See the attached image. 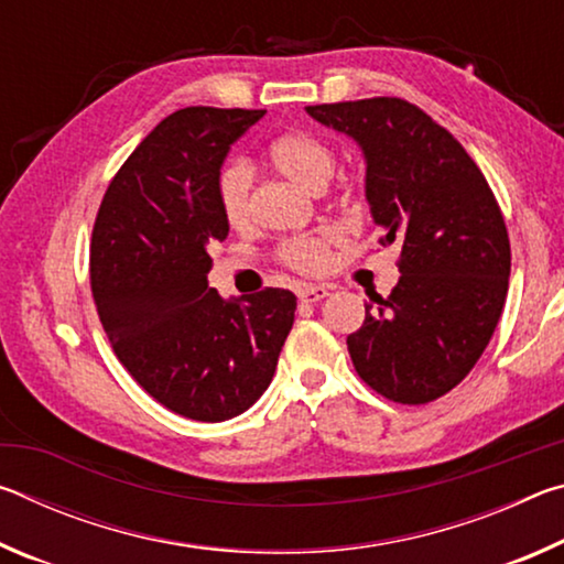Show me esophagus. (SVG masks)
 I'll return each mask as SVG.
<instances>
[{
	"label": "esophagus",
	"mask_w": 564,
	"mask_h": 564,
	"mask_svg": "<svg viewBox=\"0 0 564 564\" xmlns=\"http://www.w3.org/2000/svg\"><path fill=\"white\" fill-rule=\"evenodd\" d=\"M330 293L328 285H321V283H308V285H299V299L303 303H318L326 299V295Z\"/></svg>",
	"instance_id": "esophagus-1"
}]
</instances>
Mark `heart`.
I'll use <instances>...</instances> for the list:
<instances>
[{
  "label": "heart",
  "mask_w": 564,
  "mask_h": 564,
  "mask_svg": "<svg viewBox=\"0 0 564 564\" xmlns=\"http://www.w3.org/2000/svg\"><path fill=\"white\" fill-rule=\"evenodd\" d=\"M269 164L311 194H321L336 171V154L311 133L293 131L273 139L265 149ZM218 206L231 226H243L253 208V171L246 161H231L216 178ZM333 231L291 238L281 246V259L299 271H321L328 263Z\"/></svg>",
  "instance_id": "heart-1"
}]
</instances>
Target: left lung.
<instances>
[{"label": "left lung", "instance_id": "left-lung-1", "mask_svg": "<svg viewBox=\"0 0 564 564\" xmlns=\"http://www.w3.org/2000/svg\"><path fill=\"white\" fill-rule=\"evenodd\" d=\"M305 111L356 141L380 241L400 246L398 285L366 303L348 336L352 366L395 403H431L470 373L500 321L510 279L500 206L453 133L413 104L380 97Z\"/></svg>", "mask_w": 564, "mask_h": 564}]
</instances>
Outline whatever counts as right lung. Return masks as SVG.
<instances>
[{
	"label": "right lung",
	"mask_w": 564,
	"mask_h": 564,
	"mask_svg": "<svg viewBox=\"0 0 564 564\" xmlns=\"http://www.w3.org/2000/svg\"><path fill=\"white\" fill-rule=\"evenodd\" d=\"M263 113H171L113 176L91 234V291L113 352L151 398L202 423L263 395L295 316L291 291L224 299L208 285V243L228 236L218 171Z\"/></svg>",
	"instance_id": "add662e5"
}]
</instances>
